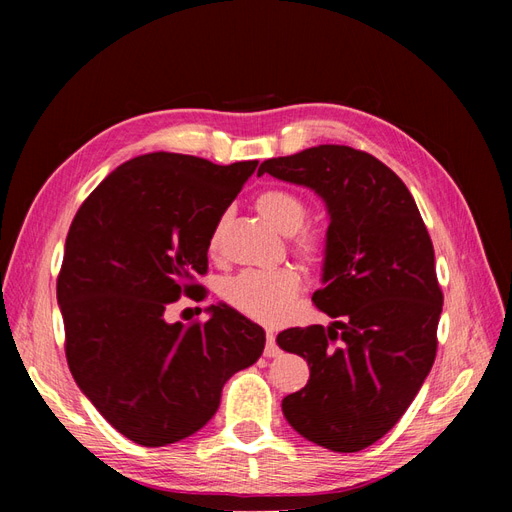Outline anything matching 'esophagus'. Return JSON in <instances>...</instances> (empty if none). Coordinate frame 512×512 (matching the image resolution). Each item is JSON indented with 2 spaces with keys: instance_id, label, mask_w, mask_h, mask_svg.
Wrapping results in <instances>:
<instances>
[{
  "instance_id": "34e87169",
  "label": "esophagus",
  "mask_w": 512,
  "mask_h": 512,
  "mask_svg": "<svg viewBox=\"0 0 512 512\" xmlns=\"http://www.w3.org/2000/svg\"><path fill=\"white\" fill-rule=\"evenodd\" d=\"M280 346L275 344V335L271 329H267V346H265V356H280Z\"/></svg>"
}]
</instances>
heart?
Wrapping results in <instances>:
<instances>
[{"instance_id":"heart-1","label":"heart","mask_w":512,"mask_h":512,"mask_svg":"<svg viewBox=\"0 0 512 512\" xmlns=\"http://www.w3.org/2000/svg\"><path fill=\"white\" fill-rule=\"evenodd\" d=\"M256 207L262 218L282 235L294 237V250L305 260L314 262L322 256V239L314 230L299 232L307 220L305 200L284 188H271L260 192L256 198ZM228 213L215 224L209 245L215 250L220 243ZM301 288V277L292 267H275V269H245L237 275L228 277L222 284V297L241 314L250 316L260 322H282L292 314L294 299Z\"/></svg>"}]
</instances>
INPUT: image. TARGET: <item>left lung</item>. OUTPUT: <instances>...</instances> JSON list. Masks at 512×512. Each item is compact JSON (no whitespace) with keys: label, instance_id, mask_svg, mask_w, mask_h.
Masks as SVG:
<instances>
[{"label":"left lung","instance_id":"left-lung-1","mask_svg":"<svg viewBox=\"0 0 512 512\" xmlns=\"http://www.w3.org/2000/svg\"><path fill=\"white\" fill-rule=\"evenodd\" d=\"M265 173L314 190L329 213L312 301L335 320L277 335L309 365L282 412L309 442L363 451L404 416L436 359L442 290L429 232L404 181L365 151L318 145L265 160Z\"/></svg>","mask_w":512,"mask_h":512}]
</instances>
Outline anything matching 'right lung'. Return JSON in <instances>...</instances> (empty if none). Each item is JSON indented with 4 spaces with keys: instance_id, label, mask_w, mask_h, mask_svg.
Segmentation results:
<instances>
[{
    "instance_id": "right-lung-1",
    "label": "right lung",
    "mask_w": 512,
    "mask_h": 512,
    "mask_svg": "<svg viewBox=\"0 0 512 512\" xmlns=\"http://www.w3.org/2000/svg\"><path fill=\"white\" fill-rule=\"evenodd\" d=\"M256 166L145 153L74 215L57 277L68 367L136 444L166 446L205 427L226 380L265 350L262 327L226 303L207 307L203 324L164 318L181 294L205 292L194 277L207 273L211 232Z\"/></svg>"
}]
</instances>
